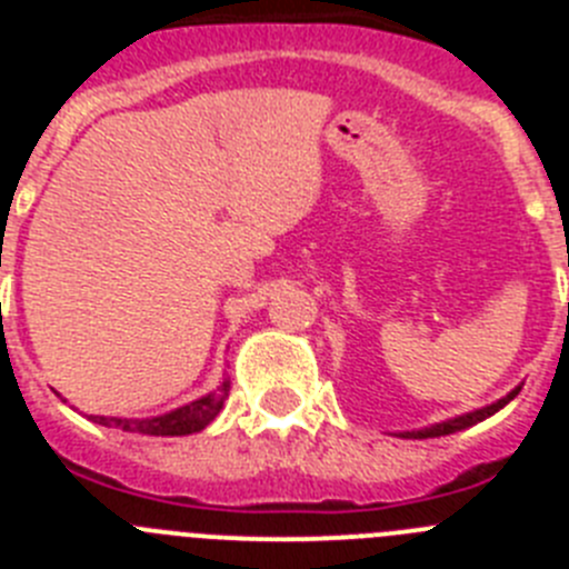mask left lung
Listing matches in <instances>:
<instances>
[{
    "label": "left lung",
    "mask_w": 569,
    "mask_h": 569,
    "mask_svg": "<svg viewBox=\"0 0 569 569\" xmlns=\"http://www.w3.org/2000/svg\"><path fill=\"white\" fill-rule=\"evenodd\" d=\"M519 390H521V387H516V390H512L510 396H505V399H499V401H496V405L485 407V410H472V413L459 416V419L441 421V425L427 427V430H416V433H401V436H407V439H410V436H413V439H436V436H450V433H456V430H465V427L479 425V421H485L487 416H492V413H496V410H501V407H505L507 401L516 399V396H519Z\"/></svg>",
    "instance_id": "left-lung-1"
}]
</instances>
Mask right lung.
<instances>
[{
	"label": "right lung",
	"instance_id": "right-lung-1",
	"mask_svg": "<svg viewBox=\"0 0 569 569\" xmlns=\"http://www.w3.org/2000/svg\"><path fill=\"white\" fill-rule=\"evenodd\" d=\"M228 390L230 385L228 381H222V387L204 396V399L190 401V405L179 407V410H173V413L156 416V419H108V416H88V419H93L97 425L119 427V430H128V433H144V436L199 433V430H204V427L219 416L224 399H228Z\"/></svg>",
	"mask_w": 569,
	"mask_h": 569
}]
</instances>
